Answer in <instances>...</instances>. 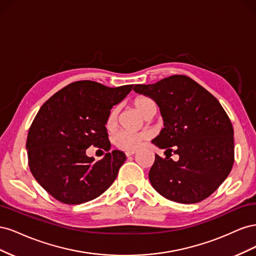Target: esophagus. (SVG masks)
Returning <instances> with one entry per match:
<instances>
[{"mask_svg": "<svg viewBox=\"0 0 256 256\" xmlns=\"http://www.w3.org/2000/svg\"><path fill=\"white\" fill-rule=\"evenodd\" d=\"M136 152V150H129V152H126V156L127 157H130V156H132V154Z\"/></svg>", "mask_w": 256, "mask_h": 256, "instance_id": "34e87169", "label": "esophagus"}]
</instances>
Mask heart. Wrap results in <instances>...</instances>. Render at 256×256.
<instances>
[{"label": "heart", "instance_id": "b5f03b06", "mask_svg": "<svg viewBox=\"0 0 256 256\" xmlns=\"http://www.w3.org/2000/svg\"><path fill=\"white\" fill-rule=\"evenodd\" d=\"M134 106L136 108V110L141 113L144 118H146L147 116L157 112V104L154 102V100L142 96V97H138L134 100ZM118 108H114V109L110 112V114L108 115L106 118V128H113L116 122H118ZM148 138V134L146 132H138V134H134V132H128V131H118L116 132L113 138L112 141L115 147H118V150H136L142 145V143Z\"/></svg>", "mask_w": 256, "mask_h": 256}]
</instances>
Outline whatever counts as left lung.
<instances>
[{
    "label": "left lung",
    "mask_w": 256,
    "mask_h": 256,
    "mask_svg": "<svg viewBox=\"0 0 256 256\" xmlns=\"http://www.w3.org/2000/svg\"><path fill=\"white\" fill-rule=\"evenodd\" d=\"M134 90L152 98L164 128L152 141L166 150L150 171L159 194L182 204L198 203L219 188L234 164V129L214 96L187 76L175 74ZM180 156L174 162L166 152Z\"/></svg>",
    "instance_id": "left-lung-1"
}]
</instances>
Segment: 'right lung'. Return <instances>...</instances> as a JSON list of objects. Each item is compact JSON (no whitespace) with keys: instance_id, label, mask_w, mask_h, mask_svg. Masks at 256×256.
<instances>
[{"instance_id":"right-lung-1","label":"right lung","mask_w":256,"mask_h":256,"mask_svg":"<svg viewBox=\"0 0 256 256\" xmlns=\"http://www.w3.org/2000/svg\"><path fill=\"white\" fill-rule=\"evenodd\" d=\"M132 86L108 88L95 81H76L42 106L28 134V166L54 198L68 205L82 204L113 184L126 154L113 150L95 161L86 156V150L94 145L110 150L108 115Z\"/></svg>"}]
</instances>
